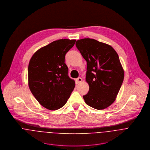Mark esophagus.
<instances>
[{
    "label": "esophagus",
    "mask_w": 150,
    "mask_h": 150,
    "mask_svg": "<svg viewBox=\"0 0 150 150\" xmlns=\"http://www.w3.org/2000/svg\"><path fill=\"white\" fill-rule=\"evenodd\" d=\"M76 81H77V83L78 84H79V83H80L83 81V80H82V79H81V77H79V78H77V79H76Z\"/></svg>",
    "instance_id": "obj_1"
}]
</instances>
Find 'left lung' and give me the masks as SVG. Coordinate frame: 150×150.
<instances>
[{
  "instance_id": "obj_1",
  "label": "left lung",
  "mask_w": 150,
  "mask_h": 150,
  "mask_svg": "<svg viewBox=\"0 0 150 150\" xmlns=\"http://www.w3.org/2000/svg\"><path fill=\"white\" fill-rule=\"evenodd\" d=\"M76 45L87 63L86 80L89 89L83 96L86 104L98 110L109 107L124 78L118 54L111 45L93 39L79 40Z\"/></svg>"
}]
</instances>
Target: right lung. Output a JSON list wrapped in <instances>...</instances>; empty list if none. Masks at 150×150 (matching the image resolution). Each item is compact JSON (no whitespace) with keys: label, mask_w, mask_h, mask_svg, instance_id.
<instances>
[{"label":"right lung","mask_w":150,"mask_h":150,"mask_svg":"<svg viewBox=\"0 0 150 150\" xmlns=\"http://www.w3.org/2000/svg\"><path fill=\"white\" fill-rule=\"evenodd\" d=\"M76 40L60 39L36 51L28 65V86L38 102L50 110L63 107L75 82L68 76L65 55Z\"/></svg>","instance_id":"right-lung-1"}]
</instances>
